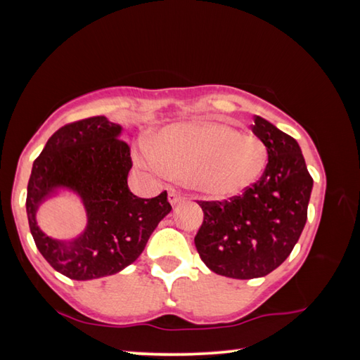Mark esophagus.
<instances>
[{"label": "esophagus", "instance_id": "1", "mask_svg": "<svg viewBox=\"0 0 360 360\" xmlns=\"http://www.w3.org/2000/svg\"><path fill=\"white\" fill-rule=\"evenodd\" d=\"M182 200H184V197H182V195H179L176 191H169L168 192V202H169V205H172V206L179 205Z\"/></svg>", "mask_w": 360, "mask_h": 360}]
</instances>
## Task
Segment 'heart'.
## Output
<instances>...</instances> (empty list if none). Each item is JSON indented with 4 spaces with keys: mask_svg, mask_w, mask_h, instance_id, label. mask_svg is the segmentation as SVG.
Segmentation results:
<instances>
[{
    "mask_svg": "<svg viewBox=\"0 0 360 360\" xmlns=\"http://www.w3.org/2000/svg\"><path fill=\"white\" fill-rule=\"evenodd\" d=\"M136 162L158 178L172 173L203 197L224 200L254 184L266 150L260 139L222 122L188 120L163 129Z\"/></svg>",
    "mask_w": 360,
    "mask_h": 360,
    "instance_id": "obj_1",
    "label": "heart"
}]
</instances>
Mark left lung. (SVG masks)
I'll list each match as a JSON object with an SVG mask.
<instances>
[{"instance_id":"left-lung-1","label":"left lung","mask_w":360,"mask_h":360,"mask_svg":"<svg viewBox=\"0 0 360 360\" xmlns=\"http://www.w3.org/2000/svg\"><path fill=\"white\" fill-rule=\"evenodd\" d=\"M252 133L268 154L260 179L229 202H198L205 219L195 248L211 271L233 279L266 276L289 257L307 224L313 191L294 138L260 115Z\"/></svg>"}]
</instances>
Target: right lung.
Here are the masks:
<instances>
[{"label":"right lung","mask_w":360,"mask_h":360,"mask_svg":"<svg viewBox=\"0 0 360 360\" xmlns=\"http://www.w3.org/2000/svg\"><path fill=\"white\" fill-rule=\"evenodd\" d=\"M122 127L105 115L72 122L49 138L27 188V216L36 248L58 273L76 281L115 275L144 251L152 231L172 211L167 192L138 198L127 184L131 168ZM60 190L78 195L88 225L72 240H56L35 222V212Z\"/></svg>","instance_id":"add662e5"}]
</instances>
